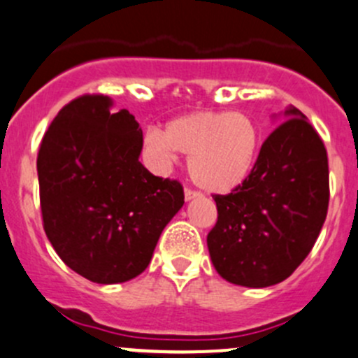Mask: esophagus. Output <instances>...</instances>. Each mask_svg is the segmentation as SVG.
<instances>
[{
    "label": "esophagus",
    "mask_w": 358,
    "mask_h": 358,
    "mask_svg": "<svg viewBox=\"0 0 358 358\" xmlns=\"http://www.w3.org/2000/svg\"><path fill=\"white\" fill-rule=\"evenodd\" d=\"M202 194L199 192V190H192V189H185V199L187 201H192L196 199V197H201Z\"/></svg>",
    "instance_id": "34e87169"
}]
</instances>
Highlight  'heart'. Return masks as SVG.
<instances>
[{
    "label": "heart",
    "mask_w": 358,
    "mask_h": 358,
    "mask_svg": "<svg viewBox=\"0 0 358 358\" xmlns=\"http://www.w3.org/2000/svg\"><path fill=\"white\" fill-rule=\"evenodd\" d=\"M149 143L162 156H189L194 182L208 192L225 194L251 175L262 147V131L244 112L196 110L150 131Z\"/></svg>",
    "instance_id": "b5f03b06"
}]
</instances>
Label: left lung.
I'll return each instance as SVG.
<instances>
[{"instance_id":"obj_1","label":"left lung","mask_w":358,"mask_h":358,"mask_svg":"<svg viewBox=\"0 0 358 358\" xmlns=\"http://www.w3.org/2000/svg\"><path fill=\"white\" fill-rule=\"evenodd\" d=\"M263 142L246 182L215 194L218 220L208 234L216 272L229 282H282L308 256L329 206L322 138L296 107Z\"/></svg>"}]
</instances>
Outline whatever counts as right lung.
<instances>
[{"mask_svg":"<svg viewBox=\"0 0 358 358\" xmlns=\"http://www.w3.org/2000/svg\"><path fill=\"white\" fill-rule=\"evenodd\" d=\"M110 106L102 93L71 100L38 152L46 237L69 268L99 284L140 275L185 199L178 180L154 176L138 161L135 115Z\"/></svg>","mask_w":358,"mask_h":358,"instance_id":"1","label":"right lung"}]
</instances>
